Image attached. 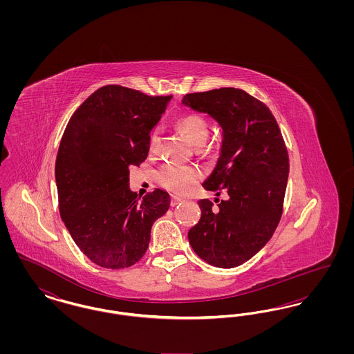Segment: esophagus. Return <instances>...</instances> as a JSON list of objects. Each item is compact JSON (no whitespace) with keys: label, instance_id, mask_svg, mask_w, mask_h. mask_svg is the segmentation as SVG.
I'll use <instances>...</instances> for the list:
<instances>
[{"label":"esophagus","instance_id":"1","mask_svg":"<svg viewBox=\"0 0 354 354\" xmlns=\"http://www.w3.org/2000/svg\"><path fill=\"white\" fill-rule=\"evenodd\" d=\"M183 202V199H180V198H178V196H172L171 198V207H175V205H178L179 203Z\"/></svg>","mask_w":354,"mask_h":354}]
</instances>
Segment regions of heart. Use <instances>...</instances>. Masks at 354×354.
<instances>
[{
	"instance_id": "obj_1",
	"label": "heart",
	"mask_w": 354,
	"mask_h": 354,
	"mask_svg": "<svg viewBox=\"0 0 354 354\" xmlns=\"http://www.w3.org/2000/svg\"><path fill=\"white\" fill-rule=\"evenodd\" d=\"M176 129L185 135V139L195 147H202L208 138L207 120L198 114H185L176 120ZM160 135L155 130L150 138V151L158 147ZM156 179L159 185L176 194H185L192 188L199 179L201 171L194 167H185L179 165H165L158 171Z\"/></svg>"
}]
</instances>
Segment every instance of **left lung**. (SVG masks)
Masks as SVG:
<instances>
[{
    "label": "left lung",
    "instance_id": "1",
    "mask_svg": "<svg viewBox=\"0 0 354 354\" xmlns=\"http://www.w3.org/2000/svg\"><path fill=\"white\" fill-rule=\"evenodd\" d=\"M182 103L223 130L218 163L203 185L227 196L215 199L218 207L198 202L202 216L188 231L189 244L214 267H239L270 241L281 218L289 174L283 135L270 109L240 88L187 94Z\"/></svg>",
    "mask_w": 354,
    "mask_h": 354
}]
</instances>
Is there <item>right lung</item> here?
Returning <instances> with one entry per match:
<instances>
[{"label": "right lung", "mask_w": 354, "mask_h": 354, "mask_svg": "<svg viewBox=\"0 0 354 354\" xmlns=\"http://www.w3.org/2000/svg\"><path fill=\"white\" fill-rule=\"evenodd\" d=\"M169 97L107 84L68 120L55 160L59 214L78 248L97 266H134L149 248L153 221L169 208L156 188L142 201L130 189V166L149 155L150 133Z\"/></svg>", "instance_id": "add662e5"}]
</instances>
